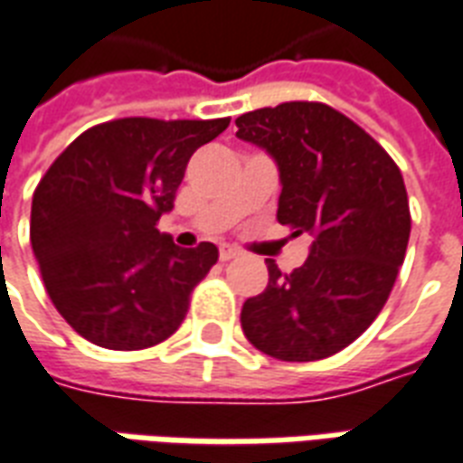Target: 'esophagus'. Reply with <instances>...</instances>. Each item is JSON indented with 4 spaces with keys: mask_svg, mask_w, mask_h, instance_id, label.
<instances>
[{
    "mask_svg": "<svg viewBox=\"0 0 463 463\" xmlns=\"http://www.w3.org/2000/svg\"><path fill=\"white\" fill-rule=\"evenodd\" d=\"M218 257H221V261H231V260H235V257H240V252L235 250V247L223 245L221 250H218Z\"/></svg>",
    "mask_w": 463,
    "mask_h": 463,
    "instance_id": "1",
    "label": "esophagus"
}]
</instances>
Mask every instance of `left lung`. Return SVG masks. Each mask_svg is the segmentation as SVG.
Here are the masks:
<instances>
[{
    "instance_id": "1",
    "label": "left lung",
    "mask_w": 463,
    "mask_h": 463,
    "mask_svg": "<svg viewBox=\"0 0 463 463\" xmlns=\"http://www.w3.org/2000/svg\"><path fill=\"white\" fill-rule=\"evenodd\" d=\"M235 137L264 148L281 180L276 218L309 232V257L242 305L247 341L271 358L309 363L344 351L394 288L411 235L402 170L353 119L324 103L245 112Z\"/></svg>"
}]
</instances>
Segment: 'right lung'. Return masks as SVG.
<instances>
[{
    "label": "right lung",
    "instance_id": "1",
    "mask_svg": "<svg viewBox=\"0 0 463 463\" xmlns=\"http://www.w3.org/2000/svg\"><path fill=\"white\" fill-rule=\"evenodd\" d=\"M231 118H125L76 137L40 180L31 245L69 326L110 351H141L177 331L218 250H182L156 223L196 148Z\"/></svg>",
    "mask_w": 463,
    "mask_h": 463
}]
</instances>
